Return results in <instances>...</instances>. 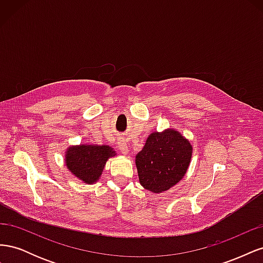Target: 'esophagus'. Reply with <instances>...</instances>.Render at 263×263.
I'll return each mask as SVG.
<instances>
[{
    "instance_id": "34e87169",
    "label": "esophagus",
    "mask_w": 263,
    "mask_h": 263,
    "mask_svg": "<svg viewBox=\"0 0 263 263\" xmlns=\"http://www.w3.org/2000/svg\"><path fill=\"white\" fill-rule=\"evenodd\" d=\"M117 147H118L119 150H121V153H122L123 155H127V154H128V146H127V141H126L125 139H123V138L118 139Z\"/></svg>"
}]
</instances>
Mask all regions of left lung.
<instances>
[{"label":"left lung","mask_w":263,"mask_h":263,"mask_svg":"<svg viewBox=\"0 0 263 263\" xmlns=\"http://www.w3.org/2000/svg\"><path fill=\"white\" fill-rule=\"evenodd\" d=\"M192 153V145L178 130L151 133L135 160L140 184L153 193L168 191L185 176Z\"/></svg>","instance_id":"left-lung-1"}]
</instances>
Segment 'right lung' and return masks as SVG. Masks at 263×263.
I'll list each match as a JSON object with an SVG mask.
<instances>
[{
  "label": "right lung",
  "mask_w": 263,
  "mask_h": 263,
  "mask_svg": "<svg viewBox=\"0 0 263 263\" xmlns=\"http://www.w3.org/2000/svg\"><path fill=\"white\" fill-rule=\"evenodd\" d=\"M115 156L114 149L106 145H79L67 149L65 162L76 178L86 184H93L102 176L106 161Z\"/></svg>",
  "instance_id": "add662e5"
}]
</instances>
